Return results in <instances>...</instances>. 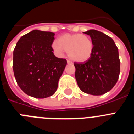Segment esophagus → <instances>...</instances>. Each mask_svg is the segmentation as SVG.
Segmentation results:
<instances>
[{"mask_svg":"<svg viewBox=\"0 0 134 134\" xmlns=\"http://www.w3.org/2000/svg\"><path fill=\"white\" fill-rule=\"evenodd\" d=\"M67 63L69 64H73V62L71 60H67Z\"/></svg>","mask_w":134,"mask_h":134,"instance_id":"1","label":"esophagus"}]
</instances>
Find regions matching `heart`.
I'll return each mask as SVG.
<instances>
[{"label": "heart", "instance_id": "obj_1", "mask_svg": "<svg viewBox=\"0 0 134 134\" xmlns=\"http://www.w3.org/2000/svg\"><path fill=\"white\" fill-rule=\"evenodd\" d=\"M52 48L58 55L67 50L68 56L77 62H85L90 58L93 51V41L88 35L80 34H65L54 41Z\"/></svg>", "mask_w": 134, "mask_h": 134}]
</instances>
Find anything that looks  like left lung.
<instances>
[{
  "instance_id": "1",
  "label": "left lung",
  "mask_w": 134,
  "mask_h": 134,
  "mask_svg": "<svg viewBox=\"0 0 134 134\" xmlns=\"http://www.w3.org/2000/svg\"><path fill=\"white\" fill-rule=\"evenodd\" d=\"M93 41L92 55L85 62H74L75 78L82 92L101 95L113 88L119 79L120 60L113 39L99 31L84 32Z\"/></svg>"
}]
</instances>
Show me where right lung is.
Returning a JSON list of instances; mask_svg holds the SVG:
<instances>
[{
	"instance_id": "obj_1",
	"label": "right lung",
	"mask_w": 134,
	"mask_h": 134,
	"mask_svg": "<svg viewBox=\"0 0 134 134\" xmlns=\"http://www.w3.org/2000/svg\"><path fill=\"white\" fill-rule=\"evenodd\" d=\"M55 34L34 30L21 37L13 51L14 75L25 94L43 99L53 95L67 64L54 55Z\"/></svg>"
}]
</instances>
